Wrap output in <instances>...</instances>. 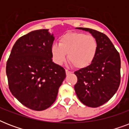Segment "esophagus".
Returning a JSON list of instances; mask_svg holds the SVG:
<instances>
[{
  "instance_id": "34e87169",
  "label": "esophagus",
  "mask_w": 129,
  "mask_h": 129,
  "mask_svg": "<svg viewBox=\"0 0 129 129\" xmlns=\"http://www.w3.org/2000/svg\"><path fill=\"white\" fill-rule=\"evenodd\" d=\"M66 75H68V74H71V73H72V72L68 70H66Z\"/></svg>"
}]
</instances>
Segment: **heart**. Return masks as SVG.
<instances>
[{
    "label": "heart",
    "mask_w": 129,
    "mask_h": 129,
    "mask_svg": "<svg viewBox=\"0 0 129 129\" xmlns=\"http://www.w3.org/2000/svg\"><path fill=\"white\" fill-rule=\"evenodd\" d=\"M98 49L96 38L83 33L71 32L62 35L59 44L51 46L53 59L57 64L61 65L68 59L77 68H84L90 66L95 58Z\"/></svg>",
    "instance_id": "b5f03b06"
}]
</instances>
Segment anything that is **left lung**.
<instances>
[{"mask_svg": "<svg viewBox=\"0 0 129 129\" xmlns=\"http://www.w3.org/2000/svg\"><path fill=\"white\" fill-rule=\"evenodd\" d=\"M96 38L98 49L95 58L88 67L76 71L78 82L74 90L78 98L89 107H98L108 102L120 83V58L110 39L99 31L83 27Z\"/></svg>", "mask_w": 129, "mask_h": 129, "instance_id": "left-lung-1", "label": "left lung"}]
</instances>
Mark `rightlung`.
Here are the masks:
<instances>
[{
  "mask_svg": "<svg viewBox=\"0 0 129 129\" xmlns=\"http://www.w3.org/2000/svg\"><path fill=\"white\" fill-rule=\"evenodd\" d=\"M55 37L49 29L35 30L13 45L6 73L10 91L27 108L43 110L55 101L66 71L52 60Z\"/></svg>",
  "mask_w": 129,
  "mask_h": 129,
  "instance_id": "obj_1",
  "label": "right lung"
}]
</instances>
